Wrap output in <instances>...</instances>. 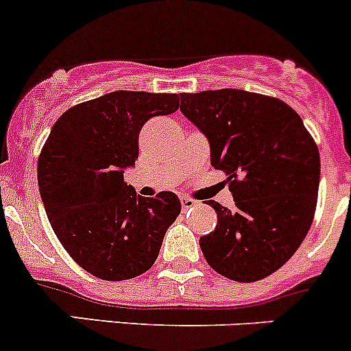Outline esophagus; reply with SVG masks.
<instances>
[{"mask_svg":"<svg viewBox=\"0 0 351 351\" xmlns=\"http://www.w3.org/2000/svg\"><path fill=\"white\" fill-rule=\"evenodd\" d=\"M181 205L182 210H191L196 206V202L193 198H181Z\"/></svg>","mask_w":351,"mask_h":351,"instance_id":"34e87169","label":"esophagus"}]
</instances>
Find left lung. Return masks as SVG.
<instances>
[{
  "mask_svg": "<svg viewBox=\"0 0 351 351\" xmlns=\"http://www.w3.org/2000/svg\"><path fill=\"white\" fill-rule=\"evenodd\" d=\"M181 112L208 138L213 169L228 176L236 208L208 199L217 226L199 238L215 272L238 282L267 278L305 239L319 195L320 156L298 113L243 89L182 93Z\"/></svg>",
  "mask_w": 351,
  "mask_h": 351,
  "instance_id": "left-lung-1",
  "label": "left lung"
}]
</instances>
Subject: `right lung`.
<instances>
[{"mask_svg":"<svg viewBox=\"0 0 351 351\" xmlns=\"http://www.w3.org/2000/svg\"><path fill=\"white\" fill-rule=\"evenodd\" d=\"M178 108L172 93L113 91L66 110L43 146L38 182L49 223L75 263L98 279L145 274L181 213L173 193L145 198L123 182L143 125Z\"/></svg>","mask_w":351,"mask_h":351,"instance_id":"obj_1","label":"right lung"}]
</instances>
